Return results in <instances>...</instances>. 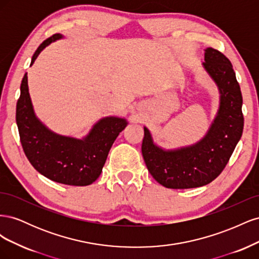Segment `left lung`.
Returning <instances> with one entry per match:
<instances>
[{
	"instance_id": "obj_1",
	"label": "left lung",
	"mask_w": 259,
	"mask_h": 259,
	"mask_svg": "<svg viewBox=\"0 0 259 259\" xmlns=\"http://www.w3.org/2000/svg\"><path fill=\"white\" fill-rule=\"evenodd\" d=\"M203 68L219 91V109L206 135L197 144L164 150L145 126L142 152L148 170L160 185L189 189L209 184L222 173L242 136V94L230 60L208 48Z\"/></svg>"
}]
</instances>
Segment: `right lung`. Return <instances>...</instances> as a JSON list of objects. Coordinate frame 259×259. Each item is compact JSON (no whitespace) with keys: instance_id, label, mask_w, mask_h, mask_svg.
Masks as SVG:
<instances>
[{"instance_id":"1","label":"right lung","mask_w":259,"mask_h":259,"mask_svg":"<svg viewBox=\"0 0 259 259\" xmlns=\"http://www.w3.org/2000/svg\"><path fill=\"white\" fill-rule=\"evenodd\" d=\"M59 38H62L59 33L46 38L33 54L30 66L46 46ZM16 122L22 149L31 165L53 182L70 186H88L95 182L114 140L127 125L122 117L107 116L94 125L83 139L56 134L34 113L27 73L20 85Z\"/></svg>"}]
</instances>
